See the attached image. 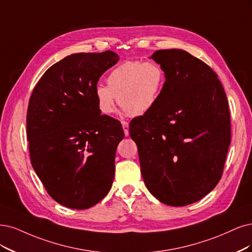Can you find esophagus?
<instances>
[{
	"instance_id": "1",
	"label": "esophagus",
	"mask_w": 252,
	"mask_h": 252,
	"mask_svg": "<svg viewBox=\"0 0 252 252\" xmlns=\"http://www.w3.org/2000/svg\"><path fill=\"white\" fill-rule=\"evenodd\" d=\"M121 125H123L125 135L127 137L128 136V124L126 123V121H123V123H121Z\"/></svg>"
}]
</instances>
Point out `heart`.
Here are the masks:
<instances>
[{"mask_svg":"<svg viewBox=\"0 0 252 252\" xmlns=\"http://www.w3.org/2000/svg\"><path fill=\"white\" fill-rule=\"evenodd\" d=\"M107 83L108 86L98 84L94 88L100 113L111 114L118 100L128 115L142 116L159 100L166 84V73L156 62L126 61L111 70Z\"/></svg>","mask_w":252,"mask_h":252,"instance_id":"1","label":"heart"}]
</instances>
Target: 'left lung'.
<instances>
[{"label":"left lung","instance_id":"obj_1","mask_svg":"<svg viewBox=\"0 0 252 252\" xmlns=\"http://www.w3.org/2000/svg\"><path fill=\"white\" fill-rule=\"evenodd\" d=\"M151 58L166 73L155 108L129 123L144 184L154 196L184 207L209 194L221 179L230 143L227 98L209 65L183 50Z\"/></svg>","mask_w":252,"mask_h":252}]
</instances>
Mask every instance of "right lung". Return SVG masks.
<instances>
[{"label":"right lung","instance_id":"obj_1","mask_svg":"<svg viewBox=\"0 0 252 252\" xmlns=\"http://www.w3.org/2000/svg\"><path fill=\"white\" fill-rule=\"evenodd\" d=\"M118 60L112 51L72 54L52 65L32 92L27 113L31 163L64 207L89 209L112 187L125 134L117 119L100 114L94 88Z\"/></svg>","mask_w":252,"mask_h":252}]
</instances>
